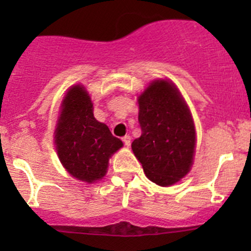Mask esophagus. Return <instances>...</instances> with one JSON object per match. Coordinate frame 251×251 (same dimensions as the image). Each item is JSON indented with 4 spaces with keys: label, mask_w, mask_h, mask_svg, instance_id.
Masks as SVG:
<instances>
[{
    "label": "esophagus",
    "mask_w": 251,
    "mask_h": 251,
    "mask_svg": "<svg viewBox=\"0 0 251 251\" xmlns=\"http://www.w3.org/2000/svg\"><path fill=\"white\" fill-rule=\"evenodd\" d=\"M123 141H124V144H125L126 147H130V144H131V137H130V136H124Z\"/></svg>",
    "instance_id": "esophagus-1"
}]
</instances>
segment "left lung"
I'll return each instance as SVG.
<instances>
[{
    "label": "left lung",
    "instance_id": "left-lung-1",
    "mask_svg": "<svg viewBox=\"0 0 251 251\" xmlns=\"http://www.w3.org/2000/svg\"><path fill=\"white\" fill-rule=\"evenodd\" d=\"M141 137L132 142L133 154L146 176L168 187L191 170L196 151V128L188 105L173 82L155 80L138 97Z\"/></svg>",
    "mask_w": 251,
    "mask_h": 251
}]
</instances>
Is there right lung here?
<instances>
[{"label":"right lung","instance_id":"add662e5","mask_svg":"<svg viewBox=\"0 0 251 251\" xmlns=\"http://www.w3.org/2000/svg\"><path fill=\"white\" fill-rule=\"evenodd\" d=\"M54 143L65 170L87 183L105 176L110 156L123 147L105 124L96 120L92 100L81 85L73 86L63 100Z\"/></svg>","mask_w":251,"mask_h":251}]
</instances>
